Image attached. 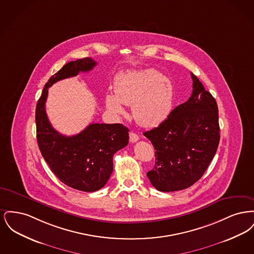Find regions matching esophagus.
Returning <instances> with one entry per match:
<instances>
[{"mask_svg": "<svg viewBox=\"0 0 254 254\" xmlns=\"http://www.w3.org/2000/svg\"><path fill=\"white\" fill-rule=\"evenodd\" d=\"M138 140H139V136H138L136 133H129V141H130L131 143H135V142H137Z\"/></svg>", "mask_w": 254, "mask_h": 254, "instance_id": "esophagus-1", "label": "esophagus"}]
</instances>
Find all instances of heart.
<instances>
[{"label": "heart", "mask_w": 254, "mask_h": 254, "mask_svg": "<svg viewBox=\"0 0 254 254\" xmlns=\"http://www.w3.org/2000/svg\"><path fill=\"white\" fill-rule=\"evenodd\" d=\"M115 95L106 96V106L115 115H124L126 106H132L136 122L144 127H153L169 113L172 87L169 80L155 69L128 71L116 77Z\"/></svg>", "instance_id": "heart-1"}]
</instances>
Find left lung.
Returning <instances> with one entry per match:
<instances>
[{"label": "left lung", "mask_w": 254, "mask_h": 254, "mask_svg": "<svg viewBox=\"0 0 254 254\" xmlns=\"http://www.w3.org/2000/svg\"><path fill=\"white\" fill-rule=\"evenodd\" d=\"M193 90L157 127L144 133L155 151V165L146 175L160 191L190 188L205 173L220 141L217 103L191 73Z\"/></svg>", "instance_id": "1"}]
</instances>
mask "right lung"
<instances>
[{
    "mask_svg": "<svg viewBox=\"0 0 254 254\" xmlns=\"http://www.w3.org/2000/svg\"><path fill=\"white\" fill-rule=\"evenodd\" d=\"M91 58L69 62L49 78L36 106L37 142L51 171L64 185L85 192L102 189L113 170V155L128 144V128L121 124H91L83 131L64 136L56 131L46 112L49 88L79 72L91 70Z\"/></svg>",
    "mask_w": 254,
    "mask_h": 254,
    "instance_id": "right-lung-1",
    "label": "right lung"
}]
</instances>
